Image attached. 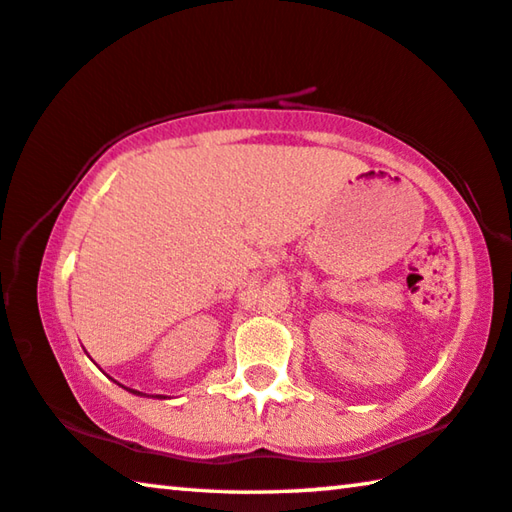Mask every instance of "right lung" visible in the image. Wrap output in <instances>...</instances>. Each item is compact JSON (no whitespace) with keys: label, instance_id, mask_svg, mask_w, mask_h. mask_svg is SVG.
I'll return each instance as SVG.
<instances>
[{"label":"right lung","instance_id":"right-lung-1","mask_svg":"<svg viewBox=\"0 0 512 512\" xmlns=\"http://www.w3.org/2000/svg\"><path fill=\"white\" fill-rule=\"evenodd\" d=\"M129 392H132V394H139V396H145V394H141V392H136V389H129ZM157 399H164V396H157Z\"/></svg>","mask_w":512,"mask_h":512}]
</instances>
